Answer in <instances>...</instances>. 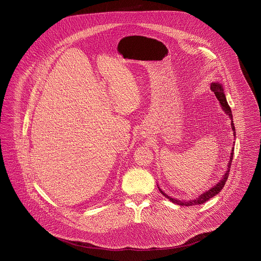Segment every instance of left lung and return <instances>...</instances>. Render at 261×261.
<instances>
[{"label": "left lung", "mask_w": 261, "mask_h": 261, "mask_svg": "<svg viewBox=\"0 0 261 261\" xmlns=\"http://www.w3.org/2000/svg\"><path fill=\"white\" fill-rule=\"evenodd\" d=\"M211 90L214 92L216 98L218 99L220 106L223 110V112L230 118L231 120V128H232V131H233V135H234V138L236 139V131H235V126H234V123H233V116H232V112H231V109L229 107V105L227 103V100H226V96H225V93H224V88L222 86V84H220L219 82H215V83H212L211 84ZM235 143V142H234ZM233 154H234V147H232V150H231V154H230V159H229V162H228V168L227 170L225 171V173L223 174L222 178L220 179L219 182H217L215 186H213L210 190L204 192L203 194H201L200 196H198L197 198L193 199V200H177V199H174V198H171L169 197L168 195H166L163 191L160 190V188L158 187L157 185V188L159 190V192L166 198L168 199L170 202H172L173 204H176V205H179V206H195V205H201V204H204L206 203L207 201H208L211 198H213L214 196L218 195L222 189L224 188L225 184H226V180L228 179V175H229V170H230V167H231V162H232V159H233Z\"/></svg>", "instance_id": "left-lung-1"}]
</instances>
